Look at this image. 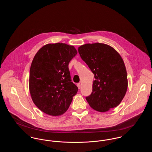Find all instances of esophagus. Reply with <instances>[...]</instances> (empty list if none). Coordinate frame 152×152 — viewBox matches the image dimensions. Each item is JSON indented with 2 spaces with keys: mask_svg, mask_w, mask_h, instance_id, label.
<instances>
[{
  "mask_svg": "<svg viewBox=\"0 0 152 152\" xmlns=\"http://www.w3.org/2000/svg\"><path fill=\"white\" fill-rule=\"evenodd\" d=\"M77 87H78V88H79V89H80V88H81V86H80V83H78V84H77Z\"/></svg>",
  "mask_w": 152,
  "mask_h": 152,
  "instance_id": "esophagus-1",
  "label": "esophagus"
}]
</instances>
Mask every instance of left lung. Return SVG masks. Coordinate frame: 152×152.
<instances>
[{"label":"left lung","instance_id":"8db88e82","mask_svg":"<svg viewBox=\"0 0 152 152\" xmlns=\"http://www.w3.org/2000/svg\"><path fill=\"white\" fill-rule=\"evenodd\" d=\"M80 56L94 75L92 92L86 100L100 112L117 107L128 88L126 68L120 54L105 44H86L78 48Z\"/></svg>","mask_w":152,"mask_h":152}]
</instances>
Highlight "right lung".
<instances>
[{"instance_id": "right-lung-1", "label": "right lung", "mask_w": 152, "mask_h": 152, "mask_svg": "<svg viewBox=\"0 0 152 152\" xmlns=\"http://www.w3.org/2000/svg\"><path fill=\"white\" fill-rule=\"evenodd\" d=\"M77 52L72 45L48 44L36 53L29 71V92L32 101L51 116L64 113L78 91L72 82L68 64Z\"/></svg>"}]
</instances>
